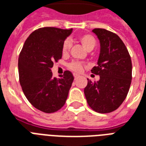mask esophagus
I'll use <instances>...</instances> for the list:
<instances>
[{"label":"esophagus","mask_w":146,"mask_h":146,"mask_svg":"<svg viewBox=\"0 0 146 146\" xmlns=\"http://www.w3.org/2000/svg\"><path fill=\"white\" fill-rule=\"evenodd\" d=\"M73 76H74V79H75V80L77 79L78 77H79V76H78L77 74H73Z\"/></svg>","instance_id":"1"}]
</instances>
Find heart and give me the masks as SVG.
I'll return each mask as SVG.
<instances>
[{
    "label": "heart",
    "mask_w": 146,
    "mask_h": 146,
    "mask_svg": "<svg viewBox=\"0 0 146 146\" xmlns=\"http://www.w3.org/2000/svg\"><path fill=\"white\" fill-rule=\"evenodd\" d=\"M78 40L87 50H92L96 44V40L91 34H83L78 37ZM71 42L69 40H66L62 45V53L67 55L70 50ZM83 63L79 61H73L68 64V68L76 73H80L83 69Z\"/></svg>",
    "instance_id": "heart-1"
}]
</instances>
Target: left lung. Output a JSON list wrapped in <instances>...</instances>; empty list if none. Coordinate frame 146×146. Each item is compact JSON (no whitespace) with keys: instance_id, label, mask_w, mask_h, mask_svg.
<instances>
[{"instance_id":"1","label":"left lung","mask_w":146,"mask_h":146,"mask_svg":"<svg viewBox=\"0 0 146 146\" xmlns=\"http://www.w3.org/2000/svg\"><path fill=\"white\" fill-rule=\"evenodd\" d=\"M93 32L100 42L98 66L91 72L100 76L98 82L88 80L84 94L88 105L100 113L115 111L125 100L132 81V60L126 46L115 33L102 28Z\"/></svg>"}]
</instances>
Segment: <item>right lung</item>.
<instances>
[{
  "instance_id": "1",
  "label": "right lung",
  "mask_w": 146,
  "mask_h": 146,
  "mask_svg": "<svg viewBox=\"0 0 146 146\" xmlns=\"http://www.w3.org/2000/svg\"><path fill=\"white\" fill-rule=\"evenodd\" d=\"M73 29L46 27L27 37L18 59L19 80L28 101L43 113H52L63 107L74 80L66 70L60 79L51 72L53 62L62 58V45Z\"/></svg>"
}]
</instances>
